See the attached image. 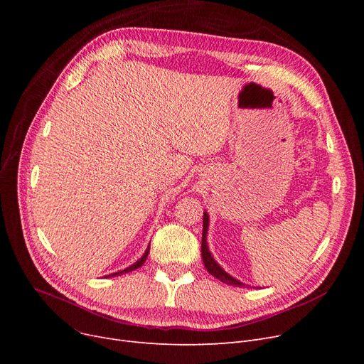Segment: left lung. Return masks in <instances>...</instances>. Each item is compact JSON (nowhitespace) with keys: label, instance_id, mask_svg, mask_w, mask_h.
Instances as JSON below:
<instances>
[{"label":"left lung","instance_id":"obj_1","mask_svg":"<svg viewBox=\"0 0 364 364\" xmlns=\"http://www.w3.org/2000/svg\"><path fill=\"white\" fill-rule=\"evenodd\" d=\"M208 214H203V232H202V259L205 264V269L211 273L214 277H217L218 280H221L223 283L232 284V286H243V283H240L239 280H236L235 277H232L228 273H225L221 267L215 262V259L213 258L211 252L208 250V243H206V233H208Z\"/></svg>","mask_w":364,"mask_h":364}]
</instances>
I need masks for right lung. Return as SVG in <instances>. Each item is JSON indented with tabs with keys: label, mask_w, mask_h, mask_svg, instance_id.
<instances>
[{
	"label": "right lung",
	"mask_w": 364,
	"mask_h": 364,
	"mask_svg": "<svg viewBox=\"0 0 364 364\" xmlns=\"http://www.w3.org/2000/svg\"><path fill=\"white\" fill-rule=\"evenodd\" d=\"M149 250H150V246L147 247L146 250V252H144V255L137 261V262H134L132 265H129V267H127L125 270H121V272H118V273H113V274H109V276H106V277H114V276H121V274H124V273H129V272H132V270H136V269H139V267H141L143 264H144V261H146V258H147V255H149Z\"/></svg>",
	"instance_id": "1"
}]
</instances>
